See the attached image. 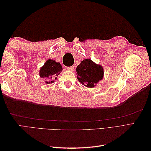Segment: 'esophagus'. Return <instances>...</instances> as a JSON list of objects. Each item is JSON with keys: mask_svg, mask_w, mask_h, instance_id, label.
Returning a JSON list of instances; mask_svg holds the SVG:
<instances>
[{"mask_svg": "<svg viewBox=\"0 0 151 151\" xmlns=\"http://www.w3.org/2000/svg\"><path fill=\"white\" fill-rule=\"evenodd\" d=\"M67 70L71 72H74V66H71V67H67Z\"/></svg>", "mask_w": 151, "mask_h": 151, "instance_id": "34e87169", "label": "esophagus"}]
</instances>
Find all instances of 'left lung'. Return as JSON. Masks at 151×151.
I'll return each instance as SVG.
<instances>
[{
  "mask_svg": "<svg viewBox=\"0 0 151 151\" xmlns=\"http://www.w3.org/2000/svg\"><path fill=\"white\" fill-rule=\"evenodd\" d=\"M77 78L87 88H93L104 76L102 65L94 63L91 59L86 58L76 68Z\"/></svg>",
  "mask_w": 151,
  "mask_h": 151,
  "instance_id": "1",
  "label": "left lung"
}]
</instances>
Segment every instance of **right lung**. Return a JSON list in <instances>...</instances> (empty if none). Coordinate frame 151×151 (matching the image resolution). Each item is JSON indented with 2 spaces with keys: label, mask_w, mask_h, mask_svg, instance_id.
Listing matches in <instances>:
<instances>
[{
  "label": "right lung",
  "mask_w": 151,
  "mask_h": 151,
  "mask_svg": "<svg viewBox=\"0 0 151 151\" xmlns=\"http://www.w3.org/2000/svg\"><path fill=\"white\" fill-rule=\"evenodd\" d=\"M63 68L60 63L52 59H48L44 65L40 68L39 76L45 80V84H52L57 80Z\"/></svg>",
  "instance_id": "obj_1"
}]
</instances>
